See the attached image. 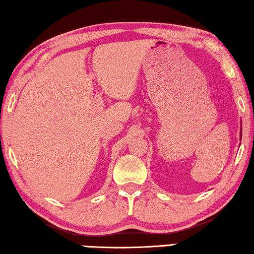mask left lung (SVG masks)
<instances>
[{
    "label": "left lung",
    "instance_id": "obj_1",
    "mask_svg": "<svg viewBox=\"0 0 254 254\" xmlns=\"http://www.w3.org/2000/svg\"><path fill=\"white\" fill-rule=\"evenodd\" d=\"M241 137H242V130H241Z\"/></svg>",
    "mask_w": 254,
    "mask_h": 254
}]
</instances>
